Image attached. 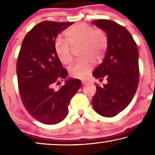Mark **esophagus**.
Here are the masks:
<instances>
[{"instance_id":"esophagus-1","label":"esophagus","mask_w":155,"mask_h":155,"mask_svg":"<svg viewBox=\"0 0 155 155\" xmlns=\"http://www.w3.org/2000/svg\"><path fill=\"white\" fill-rule=\"evenodd\" d=\"M82 83H83V85H87V83H89V81L87 80H83Z\"/></svg>"}]
</instances>
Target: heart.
<instances>
[{
	"label": "heart",
	"instance_id": "b5f03b06",
	"mask_svg": "<svg viewBox=\"0 0 155 155\" xmlns=\"http://www.w3.org/2000/svg\"><path fill=\"white\" fill-rule=\"evenodd\" d=\"M64 34L66 41L59 39L54 43L57 56L64 64H71L73 57L69 45L82 44L81 56L85 57L70 68V74L74 78H85L94 66V59L98 61L103 58L107 47L106 33L100 28L94 29L91 26L78 23L68 28Z\"/></svg>",
	"mask_w": 155,
	"mask_h": 155
}]
</instances>
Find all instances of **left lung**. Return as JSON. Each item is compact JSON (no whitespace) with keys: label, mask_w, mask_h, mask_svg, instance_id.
<instances>
[{"label":"left lung","mask_w":155,"mask_h":155,"mask_svg":"<svg viewBox=\"0 0 155 155\" xmlns=\"http://www.w3.org/2000/svg\"><path fill=\"white\" fill-rule=\"evenodd\" d=\"M91 24L107 34V49L102 64L92 74L107 83L96 85L92 98L94 110L102 116L114 117L123 111L132 101L137 91L140 70L139 52L131 34L123 26L109 20H98Z\"/></svg>","instance_id":"left-lung-1"}]
</instances>
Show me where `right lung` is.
Listing matches in <instances>:
<instances>
[{
    "mask_svg": "<svg viewBox=\"0 0 155 155\" xmlns=\"http://www.w3.org/2000/svg\"><path fill=\"white\" fill-rule=\"evenodd\" d=\"M73 22L43 21L28 31L18 54L16 73L21 100L34 118L45 124H55L67 116L68 105L81 87L77 78L68 76L54 51L57 36Z\"/></svg>",
    "mask_w": 155,
    "mask_h": 155,
    "instance_id": "right-lung-1",
    "label": "right lung"
}]
</instances>
